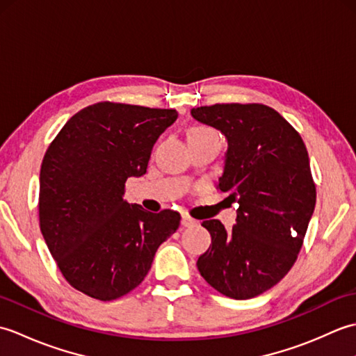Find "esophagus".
Segmentation results:
<instances>
[{"mask_svg": "<svg viewBox=\"0 0 356 356\" xmlns=\"http://www.w3.org/2000/svg\"><path fill=\"white\" fill-rule=\"evenodd\" d=\"M180 223H182L184 228H190V226L195 225V220L188 214H182V222H180Z\"/></svg>", "mask_w": 356, "mask_h": 356, "instance_id": "esophagus-1", "label": "esophagus"}]
</instances>
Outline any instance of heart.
<instances>
[{
	"mask_svg": "<svg viewBox=\"0 0 356 356\" xmlns=\"http://www.w3.org/2000/svg\"><path fill=\"white\" fill-rule=\"evenodd\" d=\"M213 130H209V128L207 127H202V125H197V127H193L190 131H188V138L190 136H199V134H207V133H211Z\"/></svg>",
	"mask_w": 356,
	"mask_h": 356,
	"instance_id": "obj_1",
	"label": "heart"
}]
</instances>
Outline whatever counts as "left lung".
Instances as JSON below:
<instances>
[{"label": "left lung", "instance_id": "1", "mask_svg": "<svg viewBox=\"0 0 356 356\" xmlns=\"http://www.w3.org/2000/svg\"><path fill=\"white\" fill-rule=\"evenodd\" d=\"M191 115L228 140L218 190L238 203L231 231L216 218L202 223L211 245L197 269L226 297L254 298L291 270L303 245L316 202L306 145L263 104H216Z\"/></svg>", "mask_w": 356, "mask_h": 356}]
</instances>
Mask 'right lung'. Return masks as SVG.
<instances>
[{"mask_svg":"<svg viewBox=\"0 0 356 356\" xmlns=\"http://www.w3.org/2000/svg\"><path fill=\"white\" fill-rule=\"evenodd\" d=\"M171 108L97 102L72 116L45 151L40 226L64 278L111 301L138 287L180 214L148 213L124 200L128 177L147 172L156 140L177 119Z\"/></svg>","mask_w":356,"mask_h":356,"instance_id":"add662e5","label":"right lung"}]
</instances>
